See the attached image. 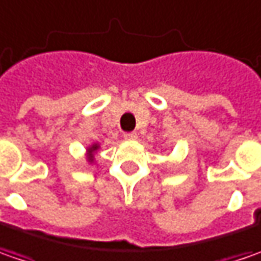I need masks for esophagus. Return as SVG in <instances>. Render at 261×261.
Listing matches in <instances>:
<instances>
[{
  "label": "esophagus",
  "mask_w": 261,
  "mask_h": 261,
  "mask_svg": "<svg viewBox=\"0 0 261 261\" xmlns=\"http://www.w3.org/2000/svg\"><path fill=\"white\" fill-rule=\"evenodd\" d=\"M124 139L125 140H137V133H125Z\"/></svg>",
  "instance_id": "1"
}]
</instances>
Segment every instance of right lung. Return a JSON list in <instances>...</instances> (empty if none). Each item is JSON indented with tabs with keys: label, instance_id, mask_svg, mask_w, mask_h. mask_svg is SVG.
I'll list each match as a JSON object with an SVG mask.
<instances>
[{
	"label": "right lung",
	"instance_id": "add662e5",
	"mask_svg": "<svg viewBox=\"0 0 261 261\" xmlns=\"http://www.w3.org/2000/svg\"><path fill=\"white\" fill-rule=\"evenodd\" d=\"M99 149H100V144H99V143H92L90 146H87V147H86V161H87V164L89 165L96 164V158H95V154L99 152Z\"/></svg>",
	"mask_w": 261,
	"mask_h": 261
}]
</instances>
